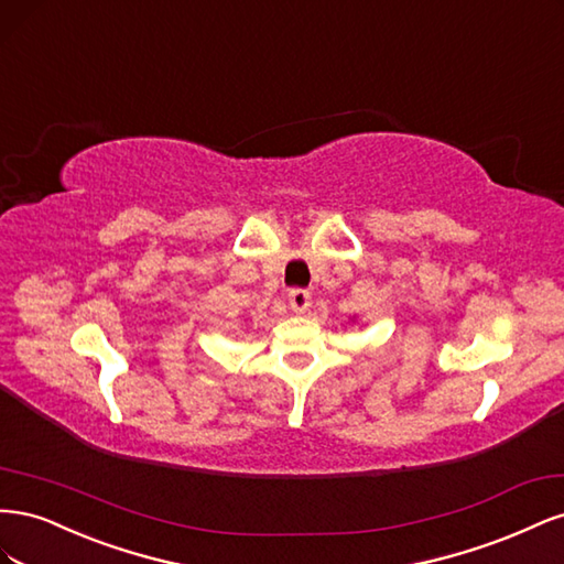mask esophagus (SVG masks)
Segmentation results:
<instances>
[{
    "mask_svg": "<svg viewBox=\"0 0 564 564\" xmlns=\"http://www.w3.org/2000/svg\"><path fill=\"white\" fill-rule=\"evenodd\" d=\"M311 292L308 289H292V292H289V305H292V311L294 313H305L311 308Z\"/></svg>",
    "mask_w": 564,
    "mask_h": 564,
    "instance_id": "1",
    "label": "esophagus"
}]
</instances>
